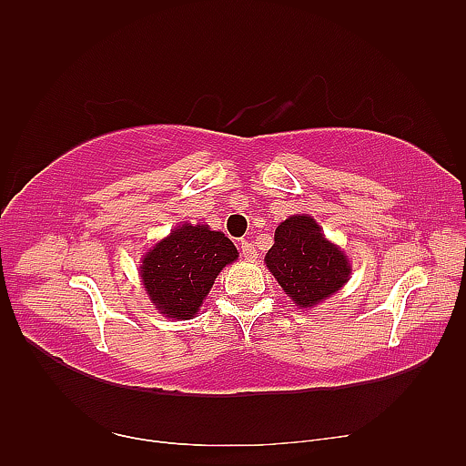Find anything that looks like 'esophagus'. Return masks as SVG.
<instances>
[{"label": "esophagus", "instance_id": "1", "mask_svg": "<svg viewBox=\"0 0 466 466\" xmlns=\"http://www.w3.org/2000/svg\"><path fill=\"white\" fill-rule=\"evenodd\" d=\"M240 248H242V256H244L246 260H256V258H258V252H256L252 242L242 240V242H240Z\"/></svg>", "mask_w": 466, "mask_h": 466}]
</instances>
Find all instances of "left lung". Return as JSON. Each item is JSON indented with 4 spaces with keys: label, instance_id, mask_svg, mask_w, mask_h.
Segmentation results:
<instances>
[{
    "label": "left lung",
    "instance_id": "1",
    "mask_svg": "<svg viewBox=\"0 0 466 466\" xmlns=\"http://www.w3.org/2000/svg\"><path fill=\"white\" fill-rule=\"evenodd\" d=\"M264 262L299 309H312L339 292L352 272L344 252L324 238L322 228L309 214L280 222Z\"/></svg>",
    "mask_w": 466,
    "mask_h": 466
}]
</instances>
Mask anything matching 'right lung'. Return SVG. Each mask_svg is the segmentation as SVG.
I'll use <instances>...</instances> for the list:
<instances>
[{
    "instance_id": "obj_1",
    "label": "right lung",
    "mask_w": 466,
    "mask_h": 466,
    "mask_svg": "<svg viewBox=\"0 0 466 466\" xmlns=\"http://www.w3.org/2000/svg\"><path fill=\"white\" fill-rule=\"evenodd\" d=\"M238 258V250L208 224H182L144 256L140 276L154 309L174 320H190L216 276Z\"/></svg>"
}]
</instances>
